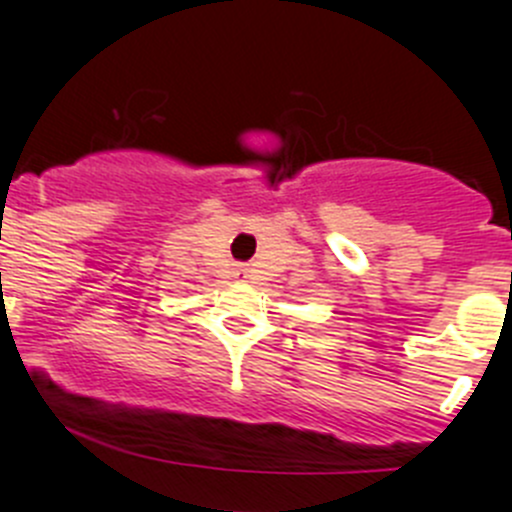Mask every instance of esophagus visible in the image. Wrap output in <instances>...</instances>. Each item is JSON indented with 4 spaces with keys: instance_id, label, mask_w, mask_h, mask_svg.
Here are the masks:
<instances>
[{
    "instance_id": "1",
    "label": "esophagus",
    "mask_w": 512,
    "mask_h": 512,
    "mask_svg": "<svg viewBox=\"0 0 512 512\" xmlns=\"http://www.w3.org/2000/svg\"><path fill=\"white\" fill-rule=\"evenodd\" d=\"M235 279H238V282H247V269L245 267L235 269Z\"/></svg>"
}]
</instances>
